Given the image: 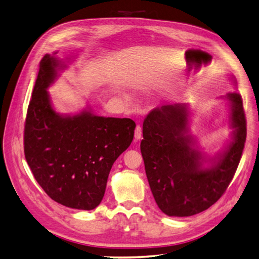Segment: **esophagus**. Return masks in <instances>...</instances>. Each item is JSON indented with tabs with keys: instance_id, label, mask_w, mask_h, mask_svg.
I'll return each mask as SVG.
<instances>
[{
	"instance_id": "esophagus-1",
	"label": "esophagus",
	"mask_w": 259,
	"mask_h": 259,
	"mask_svg": "<svg viewBox=\"0 0 259 259\" xmlns=\"http://www.w3.org/2000/svg\"><path fill=\"white\" fill-rule=\"evenodd\" d=\"M141 138H142V129L140 127V124H137L136 130H135V139L140 140Z\"/></svg>"
}]
</instances>
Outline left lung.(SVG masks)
Wrapping results in <instances>:
<instances>
[{"label": "left lung", "mask_w": 259, "mask_h": 259, "mask_svg": "<svg viewBox=\"0 0 259 259\" xmlns=\"http://www.w3.org/2000/svg\"><path fill=\"white\" fill-rule=\"evenodd\" d=\"M233 141L223 153L209 159L194 148L188 135L185 105L154 108L143 121L140 149L150 189L159 208L169 216H191L205 211L225 193L242 158L246 141V118L242 96L228 93Z\"/></svg>", "instance_id": "obj_1"}]
</instances>
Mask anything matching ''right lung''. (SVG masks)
Returning a JSON list of instances; mask_svg holds the SVG:
<instances>
[{
    "label": "right lung",
    "instance_id": "right-lung-1",
    "mask_svg": "<svg viewBox=\"0 0 259 259\" xmlns=\"http://www.w3.org/2000/svg\"><path fill=\"white\" fill-rule=\"evenodd\" d=\"M63 68L50 54L39 63L24 128V153L35 180L52 200L89 211L104 197L111 166L131 144L136 123L90 110L75 116L57 113L46 89Z\"/></svg>",
    "mask_w": 259,
    "mask_h": 259
}]
</instances>
